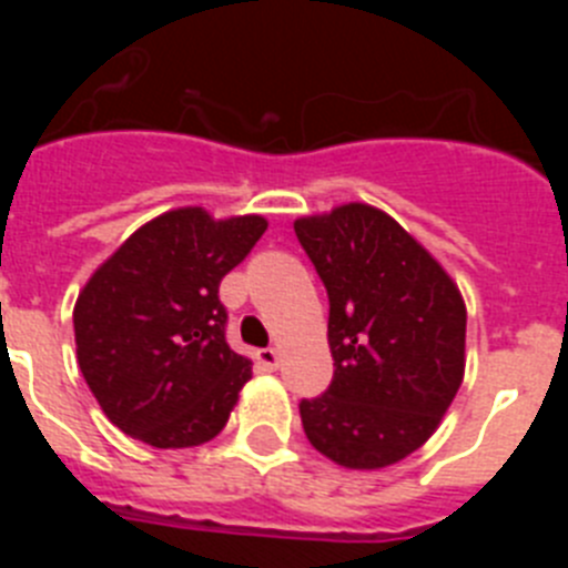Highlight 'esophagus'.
<instances>
[{
  "mask_svg": "<svg viewBox=\"0 0 568 568\" xmlns=\"http://www.w3.org/2000/svg\"><path fill=\"white\" fill-rule=\"evenodd\" d=\"M255 361H258V366H264V369H278L281 355L278 349L267 346V349H258V353H255Z\"/></svg>",
  "mask_w": 568,
  "mask_h": 568,
  "instance_id": "34e87169",
  "label": "esophagus"
}]
</instances>
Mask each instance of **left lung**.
<instances>
[{
  "label": "left lung",
  "instance_id": "8db88e82",
  "mask_svg": "<svg viewBox=\"0 0 568 568\" xmlns=\"http://www.w3.org/2000/svg\"><path fill=\"white\" fill-rule=\"evenodd\" d=\"M329 298L335 373L298 404L310 444L346 469H381L438 429L464 381L466 307L455 281L369 204L295 222Z\"/></svg>",
  "mask_w": 568,
  "mask_h": 568
}]
</instances>
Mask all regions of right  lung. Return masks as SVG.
<instances>
[{"label": "right lung", "mask_w": 568, "mask_h": 568, "mask_svg": "<svg viewBox=\"0 0 568 568\" xmlns=\"http://www.w3.org/2000/svg\"><path fill=\"white\" fill-rule=\"evenodd\" d=\"M264 230L261 215L170 210L90 275L73 310L79 369L124 435L184 449L222 433L253 366L230 349L219 284Z\"/></svg>", "instance_id": "1"}]
</instances>
